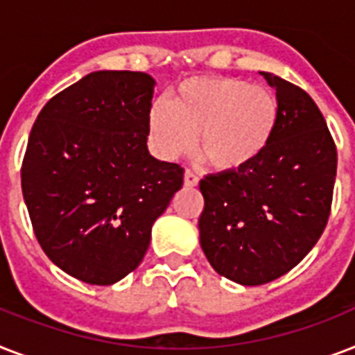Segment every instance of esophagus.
<instances>
[{"instance_id":"1","label":"esophagus","mask_w":355,"mask_h":355,"mask_svg":"<svg viewBox=\"0 0 355 355\" xmlns=\"http://www.w3.org/2000/svg\"><path fill=\"white\" fill-rule=\"evenodd\" d=\"M184 184H186V186H189V188H193V186H197V184H199V177H197L193 171H186L184 173Z\"/></svg>"}]
</instances>
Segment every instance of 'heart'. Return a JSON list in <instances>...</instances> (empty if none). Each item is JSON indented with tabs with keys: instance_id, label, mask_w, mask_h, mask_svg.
I'll return each instance as SVG.
<instances>
[{
	"instance_id": "heart-1",
	"label": "heart",
	"mask_w": 355,
	"mask_h": 355,
	"mask_svg": "<svg viewBox=\"0 0 355 355\" xmlns=\"http://www.w3.org/2000/svg\"><path fill=\"white\" fill-rule=\"evenodd\" d=\"M278 99L265 86L234 77H193L180 83L166 105L149 110L156 155L177 160L199 141V153L219 171H237L263 155L278 125Z\"/></svg>"
}]
</instances>
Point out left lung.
Segmentation results:
<instances>
[{"instance_id": "8db88e82", "label": "left lung", "mask_w": 355, "mask_h": 355, "mask_svg": "<svg viewBox=\"0 0 355 355\" xmlns=\"http://www.w3.org/2000/svg\"><path fill=\"white\" fill-rule=\"evenodd\" d=\"M278 125L263 155L237 171L200 180V247L221 276L261 286L298 265L330 217L337 149L311 97L278 75Z\"/></svg>"}]
</instances>
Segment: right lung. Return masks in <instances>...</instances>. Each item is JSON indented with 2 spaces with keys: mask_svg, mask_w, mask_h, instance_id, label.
Wrapping results in <instances>:
<instances>
[{
  "mask_svg": "<svg viewBox=\"0 0 355 355\" xmlns=\"http://www.w3.org/2000/svg\"><path fill=\"white\" fill-rule=\"evenodd\" d=\"M155 79L94 71L46 103L21 164V191L42 250L77 280L110 286L144 259L153 223L184 169L147 149Z\"/></svg>",
  "mask_w": 355,
  "mask_h": 355,
  "instance_id": "1",
  "label": "right lung"
}]
</instances>
